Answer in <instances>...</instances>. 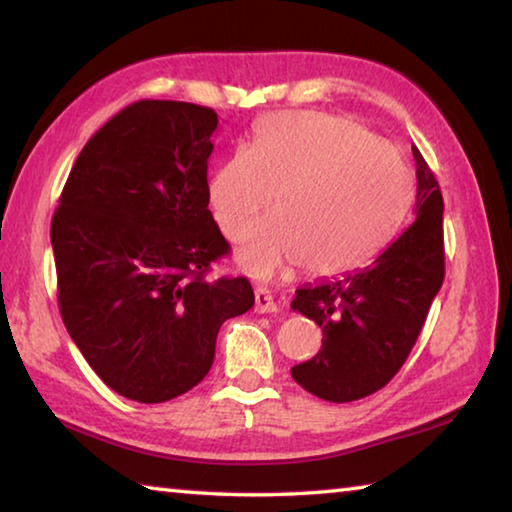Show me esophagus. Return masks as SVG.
I'll list each match as a JSON object with an SVG mask.
<instances>
[{"label": "esophagus", "mask_w": 512, "mask_h": 512, "mask_svg": "<svg viewBox=\"0 0 512 512\" xmlns=\"http://www.w3.org/2000/svg\"><path fill=\"white\" fill-rule=\"evenodd\" d=\"M255 311H257V314H275V311H277L275 300L266 289L255 291Z\"/></svg>", "instance_id": "obj_1"}]
</instances>
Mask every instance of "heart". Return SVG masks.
Wrapping results in <instances>:
<instances>
[{
    "label": "heart",
    "instance_id": "1",
    "mask_svg": "<svg viewBox=\"0 0 512 512\" xmlns=\"http://www.w3.org/2000/svg\"><path fill=\"white\" fill-rule=\"evenodd\" d=\"M413 187L404 153L357 121L282 112L214 171L207 196L232 241H244L277 196V216L239 250L246 271L268 277L300 264L309 275H341L386 246Z\"/></svg>",
    "mask_w": 512,
    "mask_h": 512
}]
</instances>
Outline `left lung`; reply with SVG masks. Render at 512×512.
Returning a JSON list of instances; mask_svg holds the SVG:
<instances>
[{
  "label": "left lung",
  "mask_w": 512,
  "mask_h": 512,
  "mask_svg": "<svg viewBox=\"0 0 512 512\" xmlns=\"http://www.w3.org/2000/svg\"><path fill=\"white\" fill-rule=\"evenodd\" d=\"M415 219L375 262L334 280L300 287L291 302L323 327V348L291 377L327 402H354L404 366L445 280L443 194L413 146Z\"/></svg>",
  "instance_id": "8db88e82"
}]
</instances>
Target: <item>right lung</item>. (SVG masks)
Returning a JSON list of instances; mask_svg holds the SVG:
<instances>
[{
	"label": "right lung",
	"mask_w": 512,
	"mask_h": 512,
	"mask_svg": "<svg viewBox=\"0 0 512 512\" xmlns=\"http://www.w3.org/2000/svg\"><path fill=\"white\" fill-rule=\"evenodd\" d=\"M216 126L196 103H131L83 146L51 221L63 323L128 400L194 388L221 325L255 305L246 277H207L230 250L207 210Z\"/></svg>",
	"instance_id": "right-lung-1"
}]
</instances>
